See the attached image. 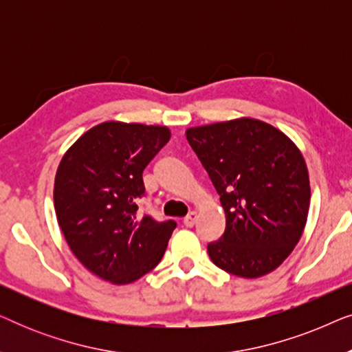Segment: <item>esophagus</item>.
Segmentation results:
<instances>
[{"label": "esophagus", "mask_w": 352, "mask_h": 352, "mask_svg": "<svg viewBox=\"0 0 352 352\" xmlns=\"http://www.w3.org/2000/svg\"><path fill=\"white\" fill-rule=\"evenodd\" d=\"M195 219H197V214L194 213V211H192V213H189L184 218V221H182V224L186 226V228H192V226L195 224Z\"/></svg>", "instance_id": "34e87169"}]
</instances>
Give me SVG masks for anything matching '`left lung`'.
<instances>
[{
	"mask_svg": "<svg viewBox=\"0 0 352 352\" xmlns=\"http://www.w3.org/2000/svg\"><path fill=\"white\" fill-rule=\"evenodd\" d=\"M186 138L226 213L223 237L208 243L211 261L243 278L272 272L300 242L309 213L301 151L280 129L248 117L189 128Z\"/></svg>",
	"mask_w": 352,
	"mask_h": 352,
	"instance_id": "1",
	"label": "left lung"
}]
</instances>
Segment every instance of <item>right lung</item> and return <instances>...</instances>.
<instances>
[{"label": "right lung", "mask_w": 352, "mask_h": 352, "mask_svg": "<svg viewBox=\"0 0 352 352\" xmlns=\"http://www.w3.org/2000/svg\"><path fill=\"white\" fill-rule=\"evenodd\" d=\"M166 126L104 122L64 153L54 179V208L72 253L113 285H126L160 263L175 221L138 214L142 171L170 141Z\"/></svg>", "instance_id": "right-lung-1"}]
</instances>
